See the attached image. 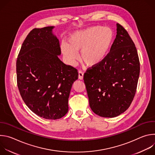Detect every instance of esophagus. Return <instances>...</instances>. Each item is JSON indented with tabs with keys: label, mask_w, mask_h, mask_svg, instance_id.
<instances>
[{
	"label": "esophagus",
	"mask_w": 155,
	"mask_h": 155,
	"mask_svg": "<svg viewBox=\"0 0 155 155\" xmlns=\"http://www.w3.org/2000/svg\"><path fill=\"white\" fill-rule=\"evenodd\" d=\"M83 75H84V73L81 71H78V78L80 80H82L83 78Z\"/></svg>",
	"instance_id": "obj_1"
}]
</instances>
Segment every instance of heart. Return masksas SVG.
Masks as SVG:
<instances>
[{
    "instance_id": "obj_1",
    "label": "heart",
    "mask_w": 155,
    "mask_h": 155,
    "mask_svg": "<svg viewBox=\"0 0 155 155\" xmlns=\"http://www.w3.org/2000/svg\"><path fill=\"white\" fill-rule=\"evenodd\" d=\"M114 40V31L109 28L93 26L73 33L68 45L62 43L61 51L68 62L75 64L81 52L82 61L89 67H94L108 56Z\"/></svg>"
}]
</instances>
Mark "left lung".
Segmentation results:
<instances>
[{"label": "left lung", "instance_id": "obj_1", "mask_svg": "<svg viewBox=\"0 0 155 155\" xmlns=\"http://www.w3.org/2000/svg\"><path fill=\"white\" fill-rule=\"evenodd\" d=\"M117 34L107 58L84 74L90 106L96 115L113 118L124 112L135 96L140 62L135 44L124 28Z\"/></svg>", "mask_w": 155, "mask_h": 155}]
</instances>
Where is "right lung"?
Segmentation results:
<instances>
[{"mask_svg":"<svg viewBox=\"0 0 155 155\" xmlns=\"http://www.w3.org/2000/svg\"><path fill=\"white\" fill-rule=\"evenodd\" d=\"M53 26L34 28L22 44L16 60L17 85L21 96L36 115L57 120L68 112V99L77 69L58 57L59 40Z\"/></svg>","mask_w":155,"mask_h":155,"instance_id":"1","label":"right lung"}]
</instances>
